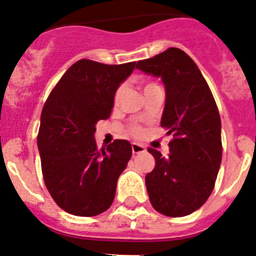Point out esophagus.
Masks as SVG:
<instances>
[{"mask_svg": "<svg viewBox=\"0 0 256 256\" xmlns=\"http://www.w3.org/2000/svg\"><path fill=\"white\" fill-rule=\"evenodd\" d=\"M144 146L141 144H137V142H133L132 144V152L133 154H141V152H144Z\"/></svg>", "mask_w": 256, "mask_h": 256, "instance_id": "esophagus-1", "label": "esophagus"}]
</instances>
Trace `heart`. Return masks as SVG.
Here are the masks:
<instances>
[{
	"instance_id": "heart-1",
	"label": "heart",
	"mask_w": 256,
	"mask_h": 256,
	"mask_svg": "<svg viewBox=\"0 0 256 256\" xmlns=\"http://www.w3.org/2000/svg\"><path fill=\"white\" fill-rule=\"evenodd\" d=\"M148 86H154L152 83H150V84H148V86H144V88L146 87H148ZM119 96H120V90H118L116 92H115V94H114V102L116 104L118 102V100H119ZM130 133H132V134H134V136H137V134H140V133H141V128H140V126H132V128H130Z\"/></svg>"
}]
</instances>
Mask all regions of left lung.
Segmentation results:
<instances>
[{
  "mask_svg": "<svg viewBox=\"0 0 256 256\" xmlns=\"http://www.w3.org/2000/svg\"><path fill=\"white\" fill-rule=\"evenodd\" d=\"M137 69L160 76L165 86L162 126L173 136L166 158L148 151L155 168L146 174V188L156 212L188 216L205 204L216 184L222 162L220 116L198 65L176 47L137 62Z\"/></svg>",
  "mask_w": 256,
  "mask_h": 256,
  "instance_id": "obj_1",
  "label": "left lung"
}]
</instances>
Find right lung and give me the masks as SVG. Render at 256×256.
<instances>
[{
  "instance_id": "add662e5",
  "label": "right lung",
  "mask_w": 256,
  "mask_h": 256,
  "mask_svg": "<svg viewBox=\"0 0 256 256\" xmlns=\"http://www.w3.org/2000/svg\"><path fill=\"white\" fill-rule=\"evenodd\" d=\"M136 62L76 61L55 86L40 114L37 137L44 184L56 204L78 216L112 206L118 178L132 156L126 140L98 150L96 124L112 114L114 94Z\"/></svg>"
}]
</instances>
